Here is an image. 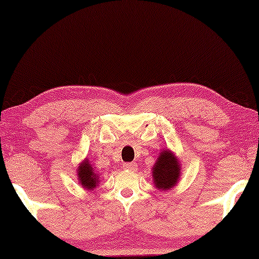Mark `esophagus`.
<instances>
[{
  "label": "esophagus",
  "instance_id": "1",
  "mask_svg": "<svg viewBox=\"0 0 259 259\" xmlns=\"http://www.w3.org/2000/svg\"><path fill=\"white\" fill-rule=\"evenodd\" d=\"M136 168H138V164H135V163H125V164H124V169H125V170L135 171Z\"/></svg>",
  "mask_w": 259,
  "mask_h": 259
}]
</instances>
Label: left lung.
Here are the masks:
<instances>
[{
    "instance_id": "obj_1",
    "label": "left lung",
    "mask_w": 259,
    "mask_h": 259,
    "mask_svg": "<svg viewBox=\"0 0 259 259\" xmlns=\"http://www.w3.org/2000/svg\"><path fill=\"white\" fill-rule=\"evenodd\" d=\"M180 177L181 164L177 154L170 150H163L152 168L153 185L159 191H168L177 186Z\"/></svg>"
}]
</instances>
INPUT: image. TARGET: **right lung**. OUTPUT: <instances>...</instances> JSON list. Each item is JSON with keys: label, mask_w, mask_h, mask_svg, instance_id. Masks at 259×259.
Wrapping results in <instances>:
<instances>
[{"label": "right lung", "mask_w": 259, "mask_h": 259, "mask_svg": "<svg viewBox=\"0 0 259 259\" xmlns=\"http://www.w3.org/2000/svg\"><path fill=\"white\" fill-rule=\"evenodd\" d=\"M76 175H78L80 186H82L88 191H94L101 183V175L97 173L96 169L92 167L88 158L79 163L78 169H76Z\"/></svg>", "instance_id": "obj_1"}]
</instances>
